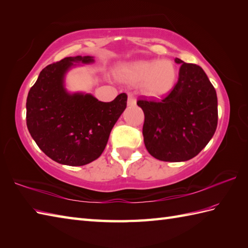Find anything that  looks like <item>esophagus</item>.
<instances>
[{"instance_id": "esophagus-1", "label": "esophagus", "mask_w": 248, "mask_h": 248, "mask_svg": "<svg viewBox=\"0 0 248 248\" xmlns=\"http://www.w3.org/2000/svg\"><path fill=\"white\" fill-rule=\"evenodd\" d=\"M136 103V99L133 96V93H129V97H128V105L129 107H132V105H135Z\"/></svg>"}]
</instances>
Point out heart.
<instances>
[{
    "instance_id": "obj_1",
    "label": "heart",
    "mask_w": 248,
    "mask_h": 248,
    "mask_svg": "<svg viewBox=\"0 0 248 248\" xmlns=\"http://www.w3.org/2000/svg\"><path fill=\"white\" fill-rule=\"evenodd\" d=\"M121 76L133 83H143L145 93L151 97H161L175 86L178 70L171 61H140L125 66Z\"/></svg>"
}]
</instances>
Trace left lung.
I'll list each match as a JSON object with an SVG mask.
<instances>
[{
    "mask_svg": "<svg viewBox=\"0 0 248 248\" xmlns=\"http://www.w3.org/2000/svg\"><path fill=\"white\" fill-rule=\"evenodd\" d=\"M181 64L178 82L161 99L140 98L144 143L149 154L165 162L191 160L212 139L217 127V92L202 67Z\"/></svg>",
    "mask_w": 248,
    "mask_h": 248,
    "instance_id": "obj_1",
    "label": "left lung"
}]
</instances>
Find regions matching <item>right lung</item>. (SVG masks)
<instances>
[{
  "label": "right lung",
  "mask_w": 248,
  "mask_h": 248,
  "mask_svg": "<svg viewBox=\"0 0 248 248\" xmlns=\"http://www.w3.org/2000/svg\"><path fill=\"white\" fill-rule=\"evenodd\" d=\"M93 56H70L44 68L26 99V125L37 146L62 165H86L101 155L116 121L127 108V94L102 102L92 93H69L65 77Z\"/></svg>",
  "instance_id": "add662e5"
}]
</instances>
